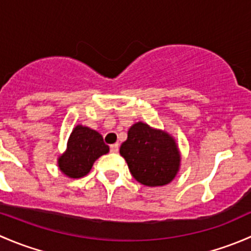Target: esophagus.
I'll use <instances>...</instances> for the list:
<instances>
[{
  "label": "esophagus",
  "instance_id": "obj_1",
  "mask_svg": "<svg viewBox=\"0 0 251 251\" xmlns=\"http://www.w3.org/2000/svg\"><path fill=\"white\" fill-rule=\"evenodd\" d=\"M110 151L111 153H118L119 151V143H114L110 146Z\"/></svg>",
  "mask_w": 251,
  "mask_h": 251
}]
</instances>
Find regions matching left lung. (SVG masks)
I'll return each instance as SVG.
<instances>
[{"instance_id": "obj_1", "label": "left lung", "mask_w": 251, "mask_h": 251, "mask_svg": "<svg viewBox=\"0 0 251 251\" xmlns=\"http://www.w3.org/2000/svg\"><path fill=\"white\" fill-rule=\"evenodd\" d=\"M120 154L130 173L144 186L170 183L179 166V153L175 140L163 131L137 123L130 127Z\"/></svg>"}]
</instances>
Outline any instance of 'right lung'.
I'll use <instances>...</instances> for the list:
<instances>
[{
	"label": "right lung",
	"mask_w": 251,
	"mask_h": 251,
	"mask_svg": "<svg viewBox=\"0 0 251 251\" xmlns=\"http://www.w3.org/2000/svg\"><path fill=\"white\" fill-rule=\"evenodd\" d=\"M108 151L109 147L97 131L77 125L70 135L67 151L59 158L58 165L64 175L80 178L90 173L93 163Z\"/></svg>",
	"instance_id": "right-lung-1"
}]
</instances>
